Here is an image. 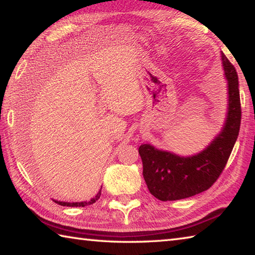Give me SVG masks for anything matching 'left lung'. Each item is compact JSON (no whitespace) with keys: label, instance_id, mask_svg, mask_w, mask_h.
<instances>
[{"label":"left lung","instance_id":"1","mask_svg":"<svg viewBox=\"0 0 255 255\" xmlns=\"http://www.w3.org/2000/svg\"><path fill=\"white\" fill-rule=\"evenodd\" d=\"M227 80V117L222 131L199 154L181 157L173 153L143 144L138 148L143 175L149 192L162 201L180 200L204 192L222 174L234 147L241 126L239 77L235 67L222 54Z\"/></svg>","mask_w":255,"mask_h":255}]
</instances>
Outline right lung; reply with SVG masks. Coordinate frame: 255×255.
Instances as JSON below:
<instances>
[{
  "instance_id": "add662e5",
  "label": "right lung",
  "mask_w": 255,
  "mask_h": 255,
  "mask_svg": "<svg viewBox=\"0 0 255 255\" xmlns=\"http://www.w3.org/2000/svg\"><path fill=\"white\" fill-rule=\"evenodd\" d=\"M100 196H101V190L100 191L98 192V195L94 197V198H92L91 200L90 201H84V202H64V201H57V200H54L56 204H58V205H60V206H67V207H85V206H90V205H92V204H94V202H96L99 198H100Z\"/></svg>"
}]
</instances>
